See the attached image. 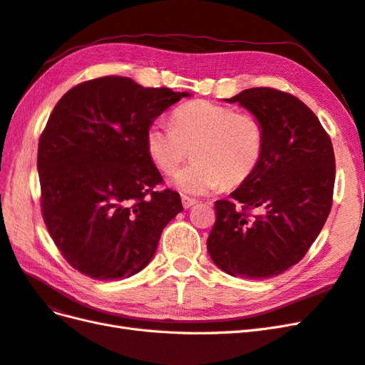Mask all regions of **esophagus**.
Here are the masks:
<instances>
[{
    "label": "esophagus",
    "instance_id": "obj_1",
    "mask_svg": "<svg viewBox=\"0 0 365 365\" xmlns=\"http://www.w3.org/2000/svg\"><path fill=\"white\" fill-rule=\"evenodd\" d=\"M181 201H182V207H184V208H190V207H193L195 204H197L196 200H193V197H189V196H182Z\"/></svg>",
    "mask_w": 365,
    "mask_h": 365
}]
</instances>
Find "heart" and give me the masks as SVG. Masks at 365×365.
I'll use <instances>...</instances> for the list:
<instances>
[{
	"instance_id": "b5f03b06",
	"label": "heart",
	"mask_w": 365,
	"mask_h": 365,
	"mask_svg": "<svg viewBox=\"0 0 365 365\" xmlns=\"http://www.w3.org/2000/svg\"><path fill=\"white\" fill-rule=\"evenodd\" d=\"M172 123L152 121L146 130V150L161 172L170 173L192 149L193 160L172 176L175 189L204 195L222 184L236 187L257 169L264 128L256 115L197 101L176 108Z\"/></svg>"
}]
</instances>
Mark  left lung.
Here are the masks:
<instances>
[{
  "mask_svg": "<svg viewBox=\"0 0 365 365\" xmlns=\"http://www.w3.org/2000/svg\"><path fill=\"white\" fill-rule=\"evenodd\" d=\"M224 102L239 103L262 121L264 148L250 178L230 200L215 202L207 250L233 277H275L304 257L330 213L332 141L311 109L288 93L250 88Z\"/></svg>",
  "mask_w": 365,
  "mask_h": 365,
  "instance_id": "8db88e82",
  "label": "left lung"
}]
</instances>
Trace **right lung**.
Segmentation results:
<instances>
[{
  "label": "right lung",
  "mask_w": 365,
  "mask_h": 365,
  "mask_svg": "<svg viewBox=\"0 0 365 365\" xmlns=\"http://www.w3.org/2000/svg\"><path fill=\"white\" fill-rule=\"evenodd\" d=\"M190 93L106 76L65 94L39 138L41 205L48 233L77 271L120 280L148 267L164 227L182 212L146 150V130Z\"/></svg>",
  "instance_id": "add662e5"
}]
</instances>
